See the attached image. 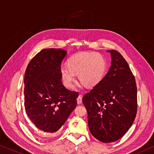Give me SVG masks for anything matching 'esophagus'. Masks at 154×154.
<instances>
[{"mask_svg": "<svg viewBox=\"0 0 154 154\" xmlns=\"http://www.w3.org/2000/svg\"><path fill=\"white\" fill-rule=\"evenodd\" d=\"M77 103L78 104H81L82 103V98L81 95H79V96L77 97Z\"/></svg>", "mask_w": 154, "mask_h": 154, "instance_id": "obj_1", "label": "esophagus"}]
</instances>
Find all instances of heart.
I'll list each match as a JSON object with an SVG mask.
<instances>
[{"instance_id": "b5f03b06", "label": "heart", "mask_w": 154, "mask_h": 154, "mask_svg": "<svg viewBox=\"0 0 154 154\" xmlns=\"http://www.w3.org/2000/svg\"><path fill=\"white\" fill-rule=\"evenodd\" d=\"M66 66L60 68L61 79L64 86L71 88L75 83V75L87 86H96L101 82L106 68V61L97 53H81L67 61Z\"/></svg>"}]
</instances>
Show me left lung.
<instances>
[{"mask_svg": "<svg viewBox=\"0 0 154 154\" xmlns=\"http://www.w3.org/2000/svg\"><path fill=\"white\" fill-rule=\"evenodd\" d=\"M108 52L112 57L108 72L82 99L90 131L103 143L123 137L137 112V87L130 68L118 51Z\"/></svg>", "mask_w": 154, "mask_h": 154, "instance_id": "left-lung-1", "label": "left lung"}]
</instances>
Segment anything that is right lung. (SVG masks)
I'll use <instances>...</instances> for the list:
<instances>
[{"label":"right lung","mask_w":154,"mask_h":154,"mask_svg":"<svg viewBox=\"0 0 154 154\" xmlns=\"http://www.w3.org/2000/svg\"><path fill=\"white\" fill-rule=\"evenodd\" d=\"M66 51L45 48L30 61L24 74V108L39 130L54 133L77 106V92L66 88L60 68Z\"/></svg>","instance_id":"add662e5"}]
</instances>
